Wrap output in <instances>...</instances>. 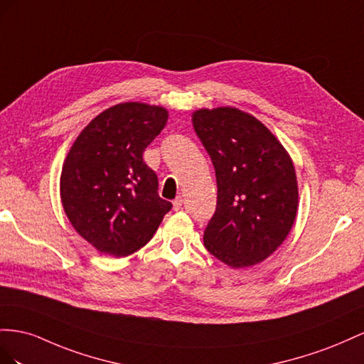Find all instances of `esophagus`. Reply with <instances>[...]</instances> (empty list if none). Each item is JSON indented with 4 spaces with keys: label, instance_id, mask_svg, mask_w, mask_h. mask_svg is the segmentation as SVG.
<instances>
[{
    "label": "esophagus",
    "instance_id": "34e87169",
    "mask_svg": "<svg viewBox=\"0 0 364 364\" xmlns=\"http://www.w3.org/2000/svg\"><path fill=\"white\" fill-rule=\"evenodd\" d=\"M172 204H173V210H180L181 205H183V198H181V196H176Z\"/></svg>",
    "mask_w": 364,
    "mask_h": 364
}]
</instances>
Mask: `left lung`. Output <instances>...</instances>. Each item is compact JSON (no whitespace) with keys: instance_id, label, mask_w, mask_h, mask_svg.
Instances as JSON below:
<instances>
[{"instance_id":"1","label":"left lung","mask_w":364,"mask_h":364,"mask_svg":"<svg viewBox=\"0 0 364 364\" xmlns=\"http://www.w3.org/2000/svg\"><path fill=\"white\" fill-rule=\"evenodd\" d=\"M192 122L218 184L204 247L232 268L262 262L285 241L296 220L293 160L264 123L237 108L198 109Z\"/></svg>"}]
</instances>
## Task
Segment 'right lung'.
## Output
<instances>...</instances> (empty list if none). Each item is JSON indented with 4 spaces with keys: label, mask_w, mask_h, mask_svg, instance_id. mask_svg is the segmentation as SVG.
<instances>
[{
    "label": "right lung",
    "mask_w": 364,
    "mask_h": 364,
    "mask_svg": "<svg viewBox=\"0 0 364 364\" xmlns=\"http://www.w3.org/2000/svg\"><path fill=\"white\" fill-rule=\"evenodd\" d=\"M168 109L140 102L114 105L79 134L60 173V200L75 230L100 253L123 257L146 245L172 204L143 152Z\"/></svg>",
    "instance_id": "add662e5"
}]
</instances>
